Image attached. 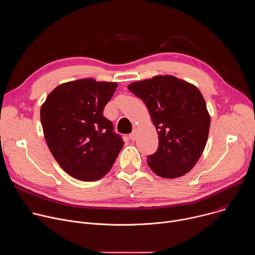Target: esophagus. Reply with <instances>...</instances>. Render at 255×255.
I'll return each instance as SVG.
<instances>
[{"label": "esophagus", "instance_id": "34e87169", "mask_svg": "<svg viewBox=\"0 0 255 255\" xmlns=\"http://www.w3.org/2000/svg\"><path fill=\"white\" fill-rule=\"evenodd\" d=\"M129 138H130L132 141L136 140V138H137V130H136V129H134V130L132 131V133L129 135Z\"/></svg>", "mask_w": 255, "mask_h": 255}]
</instances>
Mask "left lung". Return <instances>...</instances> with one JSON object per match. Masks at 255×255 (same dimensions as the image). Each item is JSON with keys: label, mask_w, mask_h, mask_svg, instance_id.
Wrapping results in <instances>:
<instances>
[{"label": "left lung", "mask_w": 255, "mask_h": 255, "mask_svg": "<svg viewBox=\"0 0 255 255\" xmlns=\"http://www.w3.org/2000/svg\"><path fill=\"white\" fill-rule=\"evenodd\" d=\"M128 89L146 105L158 133V148L147 157L151 170L164 178L189 172L208 140L210 115L194 85L172 76L132 83Z\"/></svg>", "instance_id": "left-lung-1"}]
</instances>
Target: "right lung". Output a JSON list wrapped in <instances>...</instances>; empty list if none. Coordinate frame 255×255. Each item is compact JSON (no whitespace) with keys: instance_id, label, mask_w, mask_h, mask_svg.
I'll return each mask as SVG.
<instances>
[{"instance_id":"obj_1","label":"right lung","mask_w":255,"mask_h":255,"mask_svg":"<svg viewBox=\"0 0 255 255\" xmlns=\"http://www.w3.org/2000/svg\"><path fill=\"white\" fill-rule=\"evenodd\" d=\"M117 83L83 79L56 87L40 109L47 146L61 168L85 181L110 171L124 142L103 111Z\"/></svg>"}]
</instances>
